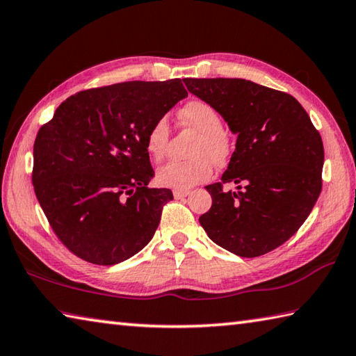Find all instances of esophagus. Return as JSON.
<instances>
[{"instance_id":"esophagus-1","label":"esophagus","mask_w":356,"mask_h":356,"mask_svg":"<svg viewBox=\"0 0 356 356\" xmlns=\"http://www.w3.org/2000/svg\"><path fill=\"white\" fill-rule=\"evenodd\" d=\"M189 191H173V197H175L177 200H183L186 197H189Z\"/></svg>"}]
</instances>
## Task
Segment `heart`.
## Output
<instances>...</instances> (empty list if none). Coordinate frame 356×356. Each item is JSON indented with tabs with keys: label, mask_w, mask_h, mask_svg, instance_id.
I'll return each mask as SVG.
<instances>
[{
	"label": "heart",
	"mask_w": 356,
	"mask_h": 356,
	"mask_svg": "<svg viewBox=\"0 0 356 356\" xmlns=\"http://www.w3.org/2000/svg\"><path fill=\"white\" fill-rule=\"evenodd\" d=\"M179 122L198 131V138L192 145L191 155L186 161H170L159 167L156 179L161 186L186 191L198 183H203L212 175V163L221 165L229 156V140L225 133L220 113L211 104L203 100H192L178 113ZM169 120L159 118L147 131L145 149L149 155L159 161L165 156L169 147Z\"/></svg>",
	"instance_id": "obj_1"
}]
</instances>
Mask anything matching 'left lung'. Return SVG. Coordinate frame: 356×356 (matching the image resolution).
I'll return each instance as SVG.
<instances>
[{
	"label": "left lung",
	"instance_id": "obj_1",
	"mask_svg": "<svg viewBox=\"0 0 356 356\" xmlns=\"http://www.w3.org/2000/svg\"><path fill=\"white\" fill-rule=\"evenodd\" d=\"M237 135L221 183L206 186L207 236L240 257L266 254L294 236L323 187L324 145L310 116L286 92L245 79H183ZM234 182L236 191L220 184Z\"/></svg>",
	"mask_w": 356,
	"mask_h": 356
}]
</instances>
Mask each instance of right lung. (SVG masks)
I'll list each match as a JSON object with an SVG mask.
<instances>
[{"label": "right lung", "instance_id": "1", "mask_svg": "<svg viewBox=\"0 0 356 356\" xmlns=\"http://www.w3.org/2000/svg\"><path fill=\"white\" fill-rule=\"evenodd\" d=\"M187 97L179 79L80 91L38 130L32 184L54 232L77 257L116 265L149 243L170 189H150L145 135Z\"/></svg>", "mask_w": 356, "mask_h": 356}]
</instances>
